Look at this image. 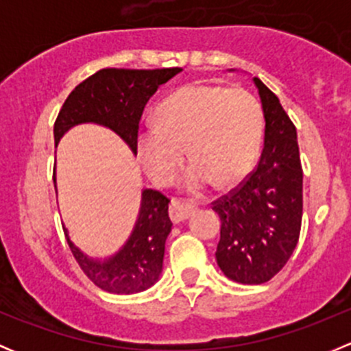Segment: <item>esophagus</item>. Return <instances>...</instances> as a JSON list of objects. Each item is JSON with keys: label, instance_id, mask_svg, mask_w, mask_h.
<instances>
[{"label": "esophagus", "instance_id": "obj_1", "mask_svg": "<svg viewBox=\"0 0 351 351\" xmlns=\"http://www.w3.org/2000/svg\"><path fill=\"white\" fill-rule=\"evenodd\" d=\"M195 210V205L193 204H186V202L182 200H173L171 205H169V217L175 224H180L185 219L190 217V214Z\"/></svg>", "mask_w": 351, "mask_h": 351}]
</instances>
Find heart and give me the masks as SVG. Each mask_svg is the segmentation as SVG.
Instances as JSON below:
<instances>
[{
    "label": "heart",
    "instance_id": "b5f03b06",
    "mask_svg": "<svg viewBox=\"0 0 351 351\" xmlns=\"http://www.w3.org/2000/svg\"><path fill=\"white\" fill-rule=\"evenodd\" d=\"M261 139L263 112L250 91L195 83L159 105L158 123L141 127L137 154L156 183L169 185L186 147L192 162L182 186L200 192L214 180L221 186L238 183L256 161Z\"/></svg>",
    "mask_w": 351,
    "mask_h": 351
}]
</instances>
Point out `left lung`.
<instances>
[{"instance_id":"left-lung-1","label":"left lung","mask_w":351,"mask_h":351,"mask_svg":"<svg viewBox=\"0 0 351 351\" xmlns=\"http://www.w3.org/2000/svg\"><path fill=\"white\" fill-rule=\"evenodd\" d=\"M265 117V141L254 171L214 202L221 217L215 260L231 280L265 284L295 250L302 222V166L297 130L280 100L253 77Z\"/></svg>"}]
</instances>
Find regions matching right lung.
Here are the masks:
<instances>
[{
	"label": "right lung",
	"mask_w": 351,
	"mask_h": 351,
	"mask_svg": "<svg viewBox=\"0 0 351 351\" xmlns=\"http://www.w3.org/2000/svg\"><path fill=\"white\" fill-rule=\"evenodd\" d=\"M182 67L165 69H100L77 84L66 98L54 123L56 144L80 123H98L122 137L137 154V130L144 107L161 84ZM56 186V176H54ZM169 198L158 190H143L139 215L125 244L105 260L91 258L64 234L81 270L95 285L110 293H137L159 280L165 243L171 232Z\"/></svg>",
	"instance_id": "1"
}]
</instances>
